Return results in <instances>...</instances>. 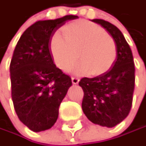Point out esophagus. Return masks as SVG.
Segmentation results:
<instances>
[{"label":"esophagus","instance_id":"1","mask_svg":"<svg viewBox=\"0 0 146 146\" xmlns=\"http://www.w3.org/2000/svg\"><path fill=\"white\" fill-rule=\"evenodd\" d=\"M71 80H72V83H73L74 85H77L79 83V81H80V79L77 78V77H72V78H71Z\"/></svg>","mask_w":146,"mask_h":146}]
</instances>
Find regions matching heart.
I'll list each match as a JSON object with an SVG mask.
<instances>
[{
    "instance_id": "obj_1",
    "label": "heart",
    "mask_w": 146,
    "mask_h": 146,
    "mask_svg": "<svg viewBox=\"0 0 146 146\" xmlns=\"http://www.w3.org/2000/svg\"><path fill=\"white\" fill-rule=\"evenodd\" d=\"M62 32L65 40L56 34L49 43L50 56L59 69L70 71L77 56L80 61L73 69L77 75L97 76L113 66L117 58L115 40L99 25L79 20L66 25Z\"/></svg>"
}]
</instances>
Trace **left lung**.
Instances as JSON below:
<instances>
[{"mask_svg":"<svg viewBox=\"0 0 146 146\" xmlns=\"http://www.w3.org/2000/svg\"><path fill=\"white\" fill-rule=\"evenodd\" d=\"M114 38L117 58L107 72L79 82L84 91L82 110L92 123L111 128L130 113L135 89V63L132 51L120 30L106 21L94 19Z\"/></svg>","mask_w":146,"mask_h":146,"instance_id":"obj_1","label":"left lung"}]
</instances>
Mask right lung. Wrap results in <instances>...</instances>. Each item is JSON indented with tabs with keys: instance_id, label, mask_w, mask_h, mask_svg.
I'll list each match as a JSON object with an SVG mask.
<instances>
[{
	"instance_id": "right-lung-1",
	"label": "right lung",
	"mask_w": 146,
	"mask_h": 146,
	"mask_svg": "<svg viewBox=\"0 0 146 146\" xmlns=\"http://www.w3.org/2000/svg\"><path fill=\"white\" fill-rule=\"evenodd\" d=\"M78 16L39 21L28 27L16 44L10 65L11 98L16 115L34 132L50 129L71 78L54 64L49 43L58 29Z\"/></svg>"
}]
</instances>
